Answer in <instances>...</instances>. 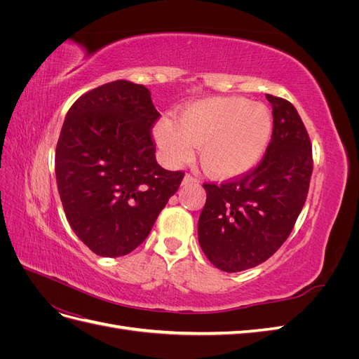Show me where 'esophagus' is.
<instances>
[{
  "instance_id": "1",
  "label": "esophagus",
  "mask_w": 359,
  "mask_h": 359,
  "mask_svg": "<svg viewBox=\"0 0 359 359\" xmlns=\"http://www.w3.org/2000/svg\"><path fill=\"white\" fill-rule=\"evenodd\" d=\"M198 182H199V180L193 175H186L182 180V184H186V186H189V184H198Z\"/></svg>"
}]
</instances>
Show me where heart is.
<instances>
[{
    "instance_id": "heart-1",
    "label": "heart",
    "mask_w": 359,
    "mask_h": 359,
    "mask_svg": "<svg viewBox=\"0 0 359 359\" xmlns=\"http://www.w3.org/2000/svg\"><path fill=\"white\" fill-rule=\"evenodd\" d=\"M273 133V118L260 103L241 97L193 103L178 118L161 119L154 130L169 165H180L199 147L203 169L215 178H231L252 169L264 156Z\"/></svg>"
}]
</instances>
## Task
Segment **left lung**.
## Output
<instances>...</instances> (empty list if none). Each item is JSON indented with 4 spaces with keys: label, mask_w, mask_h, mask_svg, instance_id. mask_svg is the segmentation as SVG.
<instances>
[{
    "label": "left lung",
    "mask_w": 359,
    "mask_h": 359,
    "mask_svg": "<svg viewBox=\"0 0 359 359\" xmlns=\"http://www.w3.org/2000/svg\"><path fill=\"white\" fill-rule=\"evenodd\" d=\"M273 135L259 165L222 184L203 182L199 244L226 273L257 266L290 235L307 199L313 172L311 142L295 106L266 94Z\"/></svg>",
    "instance_id": "left-lung-1"
}]
</instances>
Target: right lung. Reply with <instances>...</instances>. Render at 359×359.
Here are the masks:
<instances>
[{
	"mask_svg": "<svg viewBox=\"0 0 359 359\" xmlns=\"http://www.w3.org/2000/svg\"><path fill=\"white\" fill-rule=\"evenodd\" d=\"M158 116L144 85L115 81L81 95L64 119L60 198L73 232L95 255L124 256L142 244L184 178L156 160Z\"/></svg>",
	"mask_w": 359,
	"mask_h": 359,
	"instance_id": "1",
	"label": "right lung"
}]
</instances>
